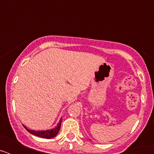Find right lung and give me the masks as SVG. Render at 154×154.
I'll use <instances>...</instances> for the list:
<instances>
[{
	"label": "right lung",
	"mask_w": 154,
	"mask_h": 154,
	"mask_svg": "<svg viewBox=\"0 0 154 154\" xmlns=\"http://www.w3.org/2000/svg\"><path fill=\"white\" fill-rule=\"evenodd\" d=\"M61 124H62V119H60L59 123H58L57 126H55L54 129L50 130H42V131H35V130H31L29 129H28L27 127H25V126H24V127L26 129L27 131H28L29 133H31V134L33 135L37 136V137H42V138H46V139H50L52 138V137H55V136L58 134V131L60 130L61 128Z\"/></svg>",
	"instance_id": "add662e5"
}]
</instances>
